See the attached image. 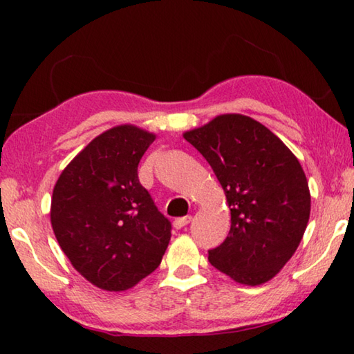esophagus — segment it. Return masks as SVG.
<instances>
[{
    "label": "esophagus",
    "mask_w": 354,
    "mask_h": 354,
    "mask_svg": "<svg viewBox=\"0 0 354 354\" xmlns=\"http://www.w3.org/2000/svg\"><path fill=\"white\" fill-rule=\"evenodd\" d=\"M190 221H192V217H190V215H185V217L176 218L175 221H173V226H175L176 230H181V227H184L185 225H189Z\"/></svg>",
    "instance_id": "esophagus-1"
}]
</instances>
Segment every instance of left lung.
<instances>
[{
  "instance_id": "1",
  "label": "left lung",
  "mask_w": 354,
  "mask_h": 354,
  "mask_svg": "<svg viewBox=\"0 0 354 354\" xmlns=\"http://www.w3.org/2000/svg\"><path fill=\"white\" fill-rule=\"evenodd\" d=\"M184 139L212 167L231 207L230 234L209 250V262L236 283H267L295 253L309 221V185L298 159L241 113L215 117Z\"/></svg>"
}]
</instances>
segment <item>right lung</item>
I'll use <instances>...</instances> for the list:
<instances>
[{
	"label": "right lung",
	"mask_w": 354,
	"mask_h": 354,
	"mask_svg": "<svg viewBox=\"0 0 354 354\" xmlns=\"http://www.w3.org/2000/svg\"><path fill=\"white\" fill-rule=\"evenodd\" d=\"M156 136L122 124L88 143L53 190L51 226L71 266L93 286L120 292L159 267L171 223L137 167Z\"/></svg>",
	"instance_id": "1"
}]
</instances>
